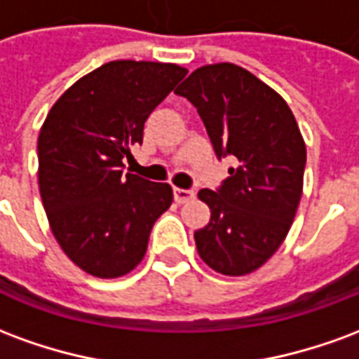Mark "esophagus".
Wrapping results in <instances>:
<instances>
[{
	"instance_id": "1",
	"label": "esophagus",
	"mask_w": 359,
	"mask_h": 359,
	"mask_svg": "<svg viewBox=\"0 0 359 359\" xmlns=\"http://www.w3.org/2000/svg\"><path fill=\"white\" fill-rule=\"evenodd\" d=\"M175 194V202L177 203H187L194 198V190H182V188H175L172 190Z\"/></svg>"
}]
</instances>
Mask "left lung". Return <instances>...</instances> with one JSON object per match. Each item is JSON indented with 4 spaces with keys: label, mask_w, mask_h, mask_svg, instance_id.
Listing matches in <instances>:
<instances>
[{
    "label": "left lung",
    "mask_w": 359,
    "mask_h": 359,
    "mask_svg": "<svg viewBox=\"0 0 359 359\" xmlns=\"http://www.w3.org/2000/svg\"><path fill=\"white\" fill-rule=\"evenodd\" d=\"M177 94L196 105L217 157L238 161L217 192H198L211 211L210 223L194 233L198 254L221 275H248L277 252L292 226L306 142L280 94L233 63L196 69Z\"/></svg>",
    "instance_id": "obj_1"
}]
</instances>
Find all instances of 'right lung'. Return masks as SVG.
Wrapping results in <instances>:
<instances>
[{"label":"right lung","mask_w":359,"mask_h":359,"mask_svg":"<svg viewBox=\"0 0 359 359\" xmlns=\"http://www.w3.org/2000/svg\"><path fill=\"white\" fill-rule=\"evenodd\" d=\"M188 71L175 63L109 61L65 90L38 136V187L67 257L92 277L140 264L156 219L172 203L167 182L123 175L144 123Z\"/></svg>","instance_id":"add662e5"}]
</instances>
